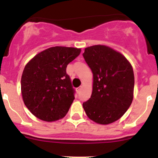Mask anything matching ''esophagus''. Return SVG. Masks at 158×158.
Returning <instances> with one entry per match:
<instances>
[{
    "instance_id": "obj_1",
    "label": "esophagus",
    "mask_w": 158,
    "mask_h": 158,
    "mask_svg": "<svg viewBox=\"0 0 158 158\" xmlns=\"http://www.w3.org/2000/svg\"><path fill=\"white\" fill-rule=\"evenodd\" d=\"M81 89H82V86L79 87V88H78V89H77V92H80Z\"/></svg>"
}]
</instances>
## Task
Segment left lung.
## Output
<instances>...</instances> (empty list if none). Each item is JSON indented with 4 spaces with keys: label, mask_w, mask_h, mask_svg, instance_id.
Instances as JSON below:
<instances>
[{
    "label": "left lung",
    "mask_w": 158,
    "mask_h": 158,
    "mask_svg": "<svg viewBox=\"0 0 158 158\" xmlns=\"http://www.w3.org/2000/svg\"><path fill=\"white\" fill-rule=\"evenodd\" d=\"M93 73L91 98L82 104L87 116L101 125L120 118L133 100L135 76L122 54L109 47H87L82 54Z\"/></svg>",
    "instance_id": "obj_1"
}]
</instances>
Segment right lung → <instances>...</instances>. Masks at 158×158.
Instances as JSON below:
<instances>
[{
	"mask_svg": "<svg viewBox=\"0 0 158 158\" xmlns=\"http://www.w3.org/2000/svg\"><path fill=\"white\" fill-rule=\"evenodd\" d=\"M80 52L81 49L73 47H50L26 65L21 77V93L25 106L33 115L53 122L67 114L76 92L66 67Z\"/></svg>",
	"mask_w": 158,
	"mask_h": 158,
	"instance_id": "obj_1",
	"label": "right lung"
}]
</instances>
